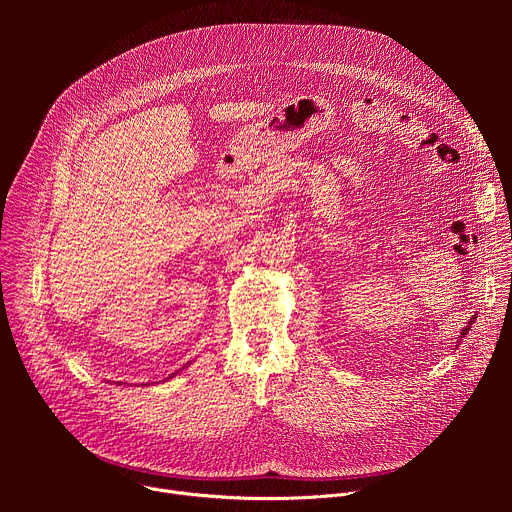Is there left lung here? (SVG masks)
Masks as SVG:
<instances>
[{
    "instance_id": "8db88e82",
    "label": "left lung",
    "mask_w": 512,
    "mask_h": 512,
    "mask_svg": "<svg viewBox=\"0 0 512 512\" xmlns=\"http://www.w3.org/2000/svg\"><path fill=\"white\" fill-rule=\"evenodd\" d=\"M470 322H474V318H472ZM468 330H470V324H468V328H464V330H462V338H464V334H468Z\"/></svg>"
}]
</instances>
